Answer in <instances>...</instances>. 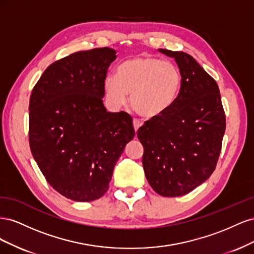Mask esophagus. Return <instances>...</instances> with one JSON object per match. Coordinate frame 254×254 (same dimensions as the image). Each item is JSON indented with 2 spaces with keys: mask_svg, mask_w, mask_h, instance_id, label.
Segmentation results:
<instances>
[{
  "mask_svg": "<svg viewBox=\"0 0 254 254\" xmlns=\"http://www.w3.org/2000/svg\"><path fill=\"white\" fill-rule=\"evenodd\" d=\"M141 125H142V123L139 121V120H136V119H133V127H134V130H135V132L137 131V129H139L140 127H141Z\"/></svg>",
  "mask_w": 254,
  "mask_h": 254,
  "instance_id": "34e87169",
  "label": "esophagus"
}]
</instances>
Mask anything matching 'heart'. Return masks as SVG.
<instances>
[{
  "label": "heart",
  "mask_w": 254,
  "mask_h": 254,
  "mask_svg": "<svg viewBox=\"0 0 254 254\" xmlns=\"http://www.w3.org/2000/svg\"><path fill=\"white\" fill-rule=\"evenodd\" d=\"M182 88L180 68L151 56L124 61L117 75L106 76L104 89L109 103L118 108L128 94L134 111L147 120L159 119L172 109Z\"/></svg>",
  "instance_id": "1"
}]
</instances>
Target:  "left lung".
<instances>
[{"instance_id":"8db88e82","label":"left lung","mask_w":254,"mask_h":254,"mask_svg":"<svg viewBox=\"0 0 254 254\" xmlns=\"http://www.w3.org/2000/svg\"><path fill=\"white\" fill-rule=\"evenodd\" d=\"M175 58L182 74L172 109L137 130L143 167L153 190L164 197L190 193L213 174L226 130L217 82L189 54L159 50Z\"/></svg>"}]
</instances>
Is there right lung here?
<instances>
[{
	"instance_id": "1",
	"label": "right lung",
	"mask_w": 254,
	"mask_h": 254,
	"mask_svg": "<svg viewBox=\"0 0 254 254\" xmlns=\"http://www.w3.org/2000/svg\"><path fill=\"white\" fill-rule=\"evenodd\" d=\"M117 52L73 53L43 72L29 99V147L50 186L89 202L109 189L114 165L134 136L132 118L107 112L104 81Z\"/></svg>"
}]
</instances>
